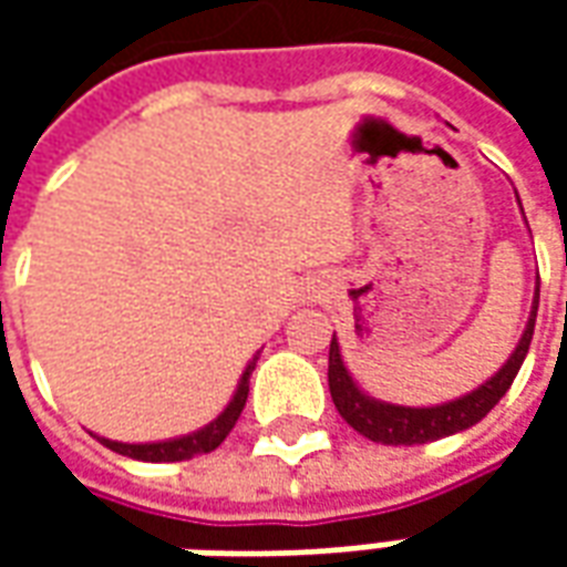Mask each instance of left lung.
I'll list each match as a JSON object with an SVG mask.
<instances>
[{
	"mask_svg": "<svg viewBox=\"0 0 567 567\" xmlns=\"http://www.w3.org/2000/svg\"><path fill=\"white\" fill-rule=\"evenodd\" d=\"M537 300H540V279H537L532 319L525 324L523 340L513 349L507 364L492 380L483 382L476 392L464 394L458 401H450V404L440 406H394L361 394V389L352 382L349 370H346L343 358H340V346H337V337H333L331 352H328V385H331V398L337 410H340V416L355 427L358 434H364L373 443H385V446L431 443V440L450 437L455 431L476 425L507 394V389L516 380V373L523 368L525 355H528V346H532V333H535Z\"/></svg>",
	"mask_w": 567,
	"mask_h": 567,
	"instance_id": "left-lung-1",
	"label": "left lung"
}]
</instances>
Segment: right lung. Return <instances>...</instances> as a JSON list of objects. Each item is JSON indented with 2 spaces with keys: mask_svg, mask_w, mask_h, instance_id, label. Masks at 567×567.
Masks as SVG:
<instances>
[{
  "mask_svg": "<svg viewBox=\"0 0 567 567\" xmlns=\"http://www.w3.org/2000/svg\"><path fill=\"white\" fill-rule=\"evenodd\" d=\"M258 361V358H255ZM255 361L248 364L243 380H239V389H236L234 401L227 404L221 416L209 422V425L197 431V434H187V437L166 440V443H117V440L100 437L103 446H109L117 455H127V458H140V462H182V458H190V455H199V452H212L215 446H221L224 437L234 431L236 419L243 413V406L248 401V377L255 370Z\"/></svg>",
  "mask_w": 567,
  "mask_h": 567,
  "instance_id": "obj_1",
  "label": "right lung"
}]
</instances>
